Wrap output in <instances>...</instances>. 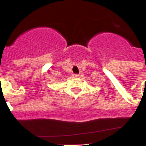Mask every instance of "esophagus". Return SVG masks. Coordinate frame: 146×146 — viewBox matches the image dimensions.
Segmentation results:
<instances>
[{"instance_id": "1", "label": "esophagus", "mask_w": 146, "mask_h": 146, "mask_svg": "<svg viewBox=\"0 0 146 146\" xmlns=\"http://www.w3.org/2000/svg\"><path fill=\"white\" fill-rule=\"evenodd\" d=\"M80 74H74V77H77H77H80Z\"/></svg>"}]
</instances>
